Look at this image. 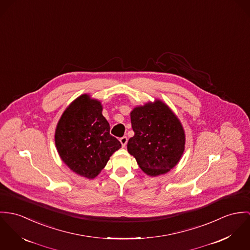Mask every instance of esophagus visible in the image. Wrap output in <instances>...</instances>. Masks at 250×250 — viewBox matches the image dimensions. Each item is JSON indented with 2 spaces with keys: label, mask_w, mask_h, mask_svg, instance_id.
<instances>
[{
  "label": "esophagus",
  "mask_w": 250,
  "mask_h": 250,
  "mask_svg": "<svg viewBox=\"0 0 250 250\" xmlns=\"http://www.w3.org/2000/svg\"><path fill=\"white\" fill-rule=\"evenodd\" d=\"M120 142H121V144H122L123 146H125L126 144H127V137H126V136H124V137L120 138Z\"/></svg>",
  "instance_id": "1"
}]
</instances>
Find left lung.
Returning <instances> with one entry per match:
<instances>
[{
    "label": "left lung",
    "mask_w": 250,
    "mask_h": 250,
    "mask_svg": "<svg viewBox=\"0 0 250 250\" xmlns=\"http://www.w3.org/2000/svg\"><path fill=\"white\" fill-rule=\"evenodd\" d=\"M134 136L127 151L149 176L168 172L178 164L185 150L186 135L178 117L164 102L156 99L130 112Z\"/></svg>",
    "instance_id": "8db88e82"
}]
</instances>
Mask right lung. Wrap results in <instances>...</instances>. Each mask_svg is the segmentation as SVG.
Listing matches in <instances>:
<instances>
[{"label": "right lung", "instance_id": "right-lung-1", "mask_svg": "<svg viewBox=\"0 0 250 250\" xmlns=\"http://www.w3.org/2000/svg\"><path fill=\"white\" fill-rule=\"evenodd\" d=\"M103 104L90 95L74 100L62 113L55 132L56 149L66 166L87 179L97 177L121 143L110 135Z\"/></svg>", "mask_w": 250, "mask_h": 250}]
</instances>
